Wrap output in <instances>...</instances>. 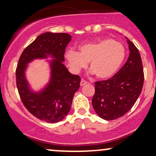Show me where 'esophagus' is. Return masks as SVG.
Returning <instances> with one entry per match:
<instances>
[{
  "label": "esophagus",
  "mask_w": 156,
  "mask_h": 156,
  "mask_svg": "<svg viewBox=\"0 0 156 156\" xmlns=\"http://www.w3.org/2000/svg\"><path fill=\"white\" fill-rule=\"evenodd\" d=\"M87 83V80H83V79H82L81 80H80V85L81 86V87H83V86H84V85H86V84Z\"/></svg>",
  "instance_id": "esophagus-1"
}]
</instances>
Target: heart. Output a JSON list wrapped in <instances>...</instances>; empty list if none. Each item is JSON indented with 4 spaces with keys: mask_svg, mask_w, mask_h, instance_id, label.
Listing matches in <instances>:
<instances>
[{
    "mask_svg": "<svg viewBox=\"0 0 156 156\" xmlns=\"http://www.w3.org/2000/svg\"><path fill=\"white\" fill-rule=\"evenodd\" d=\"M125 48L121 42L103 39L80 45L78 52L69 51L66 58L71 69L79 72L87 66L100 79H108L116 74L124 62Z\"/></svg>",
    "mask_w": 156,
    "mask_h": 156,
    "instance_id": "b5f03b06",
    "label": "heart"
}]
</instances>
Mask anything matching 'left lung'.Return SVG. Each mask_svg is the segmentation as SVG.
Wrapping results in <instances>:
<instances>
[{
  "mask_svg": "<svg viewBox=\"0 0 156 156\" xmlns=\"http://www.w3.org/2000/svg\"><path fill=\"white\" fill-rule=\"evenodd\" d=\"M130 54L128 60L114 76L96 81L92 106L105 120L122 117L131 109L140 95L144 84V71L139 50L126 37Z\"/></svg>",
  "mask_w": 156,
  "mask_h": 156,
  "instance_id": "left-lung-1",
  "label": "left lung"
}]
</instances>
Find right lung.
<instances>
[{
    "label": "right lung",
    "instance_id": "right-lung-1",
    "mask_svg": "<svg viewBox=\"0 0 156 156\" xmlns=\"http://www.w3.org/2000/svg\"><path fill=\"white\" fill-rule=\"evenodd\" d=\"M70 41L71 36L66 33L42 34L25 48L17 63L16 83L21 101L35 117L47 122H58L67 115L73 96L80 87V76L71 74L63 64L66 47ZM50 55L54 59L50 65L49 83L40 92H33L24 76L27 64Z\"/></svg>",
    "mask_w": 156,
    "mask_h": 156
}]
</instances>
